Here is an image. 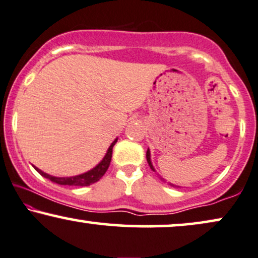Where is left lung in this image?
Returning a JSON list of instances; mask_svg holds the SVG:
<instances>
[{
  "label": "left lung",
  "mask_w": 258,
  "mask_h": 258,
  "mask_svg": "<svg viewBox=\"0 0 258 258\" xmlns=\"http://www.w3.org/2000/svg\"><path fill=\"white\" fill-rule=\"evenodd\" d=\"M146 159H147V163H149V165H150V167H151V170L153 171V172H156V170H154V167H153V165H152V161H151V152H150V149H147V151H146ZM161 180L163 181H165V179L164 178H161V177H159ZM171 186H173V187H179V186H176V185H173V184H170Z\"/></svg>",
  "instance_id": "1"
}]
</instances>
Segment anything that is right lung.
I'll list each match as a JSON object with an SVG mask.
<instances>
[{
    "mask_svg": "<svg viewBox=\"0 0 258 258\" xmlns=\"http://www.w3.org/2000/svg\"><path fill=\"white\" fill-rule=\"evenodd\" d=\"M118 142V138L114 139V142L111 144V146L108 147L107 152H106L105 157L102 158L100 163L98 165H95L93 169H91L87 172L78 174V176H72V177H55V176H50L43 171H41L40 169L35 167V170L39 172L41 176H43L47 179H49L54 183L59 184V185H70V186H88V185L97 183L98 180H100V178L104 176L107 171L109 163H111V158H112V151H113V146L115 145V143Z\"/></svg>",
    "mask_w": 258,
    "mask_h": 258,
    "instance_id": "add662e5",
    "label": "right lung"
}]
</instances>
